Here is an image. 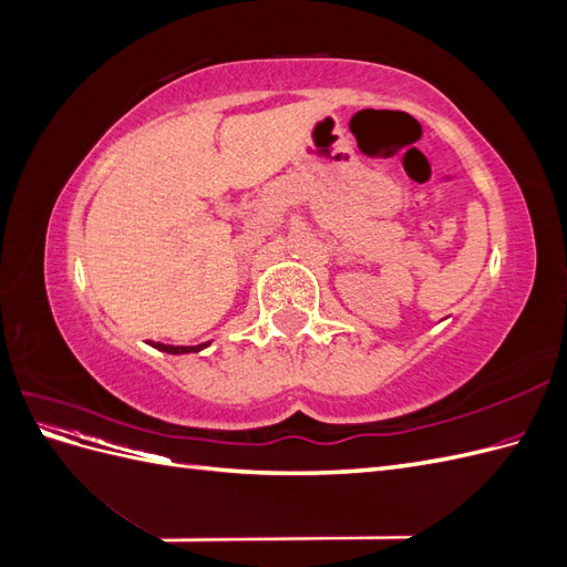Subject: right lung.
Segmentation results:
<instances>
[{"label":"right lung","mask_w":567,"mask_h":567,"mask_svg":"<svg viewBox=\"0 0 567 567\" xmlns=\"http://www.w3.org/2000/svg\"><path fill=\"white\" fill-rule=\"evenodd\" d=\"M148 346L161 350V352H167V354H188V352H200L203 348H208L210 340L208 342H200V346H165V342L148 340Z\"/></svg>","instance_id":"1"}]
</instances>
